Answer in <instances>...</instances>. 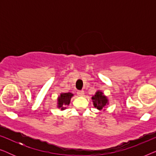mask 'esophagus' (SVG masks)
I'll return each instance as SVG.
<instances>
[{
  "label": "esophagus",
  "mask_w": 156,
  "mask_h": 156,
  "mask_svg": "<svg viewBox=\"0 0 156 156\" xmlns=\"http://www.w3.org/2000/svg\"><path fill=\"white\" fill-rule=\"evenodd\" d=\"M77 94L78 96H80V97H83V96L84 95V91L83 90H80L77 91Z\"/></svg>",
  "instance_id": "esophagus-1"
}]
</instances>
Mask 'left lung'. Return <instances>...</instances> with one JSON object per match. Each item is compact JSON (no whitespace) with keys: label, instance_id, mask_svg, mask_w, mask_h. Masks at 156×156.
Listing matches in <instances>:
<instances>
[{"label":"left lung","instance_id":"8db88e82","mask_svg":"<svg viewBox=\"0 0 156 156\" xmlns=\"http://www.w3.org/2000/svg\"><path fill=\"white\" fill-rule=\"evenodd\" d=\"M92 101L95 108L99 110H102L108 104L107 97L101 91H97L94 95L91 97Z\"/></svg>","mask_w":156,"mask_h":156}]
</instances>
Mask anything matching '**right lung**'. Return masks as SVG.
<instances>
[{"label":"right lung","mask_w":156,"mask_h":156,"mask_svg":"<svg viewBox=\"0 0 156 156\" xmlns=\"http://www.w3.org/2000/svg\"><path fill=\"white\" fill-rule=\"evenodd\" d=\"M73 96V94L70 92L61 93L57 99V107L61 108V110H65L67 108L66 106L69 104L70 100Z\"/></svg>","instance_id":"right-lung-1"}]
</instances>
